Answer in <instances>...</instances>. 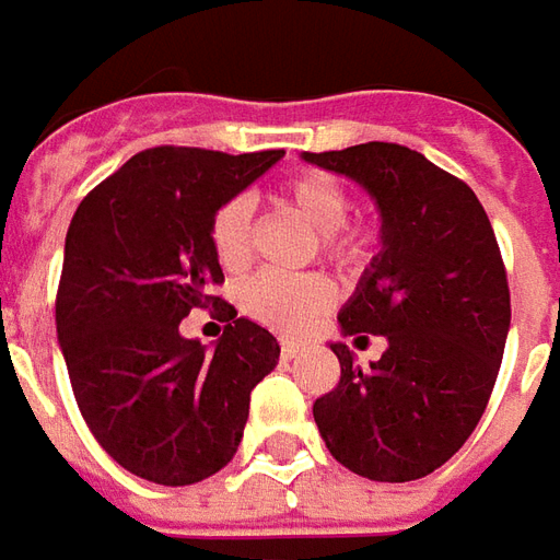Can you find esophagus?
<instances>
[{"label": "esophagus", "instance_id": "34e87169", "mask_svg": "<svg viewBox=\"0 0 560 560\" xmlns=\"http://www.w3.org/2000/svg\"><path fill=\"white\" fill-rule=\"evenodd\" d=\"M301 352V343L299 340H292V337H283V340H280V355H283V359H295V355H299Z\"/></svg>", "mask_w": 560, "mask_h": 560}]
</instances>
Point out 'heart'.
I'll list each match as a JSON object with an SVG mask.
<instances>
[{
  "mask_svg": "<svg viewBox=\"0 0 560 560\" xmlns=\"http://www.w3.org/2000/svg\"><path fill=\"white\" fill-rule=\"evenodd\" d=\"M277 205L287 208L292 217H299L301 223L311 225L316 232L319 256H325L335 268L359 273L371 265L380 235L374 225L347 220L352 210V196L331 174H292L277 186ZM208 235L210 249L225 271H241L253 256V210L247 198H225L210 217ZM237 301L249 319L283 335H295L331 307L335 283L319 271L301 273V277L261 271L241 287Z\"/></svg>",
  "mask_w": 560,
  "mask_h": 560,
  "instance_id": "obj_1",
  "label": "heart"
}]
</instances>
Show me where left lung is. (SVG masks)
I'll list each match as a JSON object with an SVG mask.
<instances>
[{
  "label": "left lung",
  "mask_w": 560,
  "mask_h": 560,
  "mask_svg": "<svg viewBox=\"0 0 560 560\" xmlns=\"http://www.w3.org/2000/svg\"><path fill=\"white\" fill-rule=\"evenodd\" d=\"M376 198L383 249L340 311L343 335H383L368 371L331 343L340 380L313 404L325 446L376 482L428 477L486 413L510 331L501 247L474 189L404 144L304 153Z\"/></svg>",
  "instance_id": "left-lung-1"
}]
</instances>
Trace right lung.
Wrapping results in <instances>:
<instances>
[{"label":"right lung","mask_w":560,"mask_h":560,"mask_svg":"<svg viewBox=\"0 0 560 560\" xmlns=\"http://www.w3.org/2000/svg\"><path fill=\"white\" fill-rule=\"evenodd\" d=\"M280 156L150 147L71 217L59 347L83 422L135 477L192 486L223 470L244 438L249 392L280 359L277 337L213 292L223 268L208 235L213 210ZM189 310L224 323L213 351L179 335Z\"/></svg>","instance_id":"obj_1"}]
</instances>
